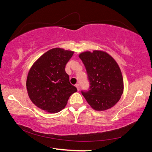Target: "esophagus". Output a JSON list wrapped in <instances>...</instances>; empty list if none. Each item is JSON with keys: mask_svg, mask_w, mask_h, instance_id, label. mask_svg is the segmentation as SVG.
I'll use <instances>...</instances> for the list:
<instances>
[{"mask_svg": "<svg viewBox=\"0 0 152 152\" xmlns=\"http://www.w3.org/2000/svg\"><path fill=\"white\" fill-rule=\"evenodd\" d=\"M76 88H77V90H78V91H79V90H80V85L78 84H76Z\"/></svg>", "mask_w": 152, "mask_h": 152, "instance_id": "34e87169", "label": "esophagus"}]
</instances>
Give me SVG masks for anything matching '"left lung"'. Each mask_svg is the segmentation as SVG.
I'll list each match as a JSON object with an SVG mask.
<instances>
[{
	"label": "left lung",
	"mask_w": 152,
	"mask_h": 152,
	"mask_svg": "<svg viewBox=\"0 0 152 152\" xmlns=\"http://www.w3.org/2000/svg\"><path fill=\"white\" fill-rule=\"evenodd\" d=\"M88 74L90 88L82 94L92 109L103 111L113 107L123 92V79L118 64L101 50L84 51L79 55Z\"/></svg>",
	"instance_id": "8db88e82"
}]
</instances>
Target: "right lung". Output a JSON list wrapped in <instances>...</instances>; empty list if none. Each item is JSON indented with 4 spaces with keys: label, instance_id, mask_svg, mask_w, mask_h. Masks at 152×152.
I'll return each instance as SVG.
<instances>
[{
    "label": "right lung",
    "instance_id": "1",
    "mask_svg": "<svg viewBox=\"0 0 152 152\" xmlns=\"http://www.w3.org/2000/svg\"><path fill=\"white\" fill-rule=\"evenodd\" d=\"M74 51L53 48L41 56L30 68L26 86L31 101L50 113L64 109L72 94L77 91L69 80L65 67Z\"/></svg>",
    "mask_w": 152,
    "mask_h": 152
}]
</instances>
